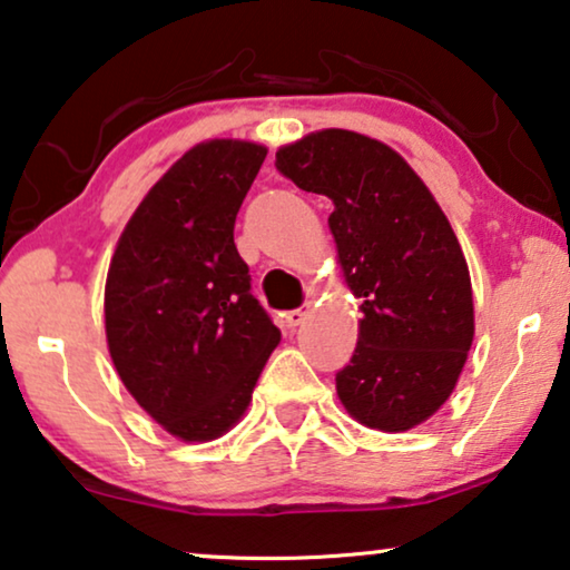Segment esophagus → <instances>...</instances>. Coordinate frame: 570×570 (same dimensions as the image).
<instances>
[{
  "label": "esophagus",
  "mask_w": 570,
  "mask_h": 570,
  "mask_svg": "<svg viewBox=\"0 0 570 570\" xmlns=\"http://www.w3.org/2000/svg\"><path fill=\"white\" fill-rule=\"evenodd\" d=\"M308 311H311L308 303H306V306H301V308L287 311V314H285V326H287V330H295V326H301L303 322H306Z\"/></svg>",
  "instance_id": "34e87169"
}]
</instances>
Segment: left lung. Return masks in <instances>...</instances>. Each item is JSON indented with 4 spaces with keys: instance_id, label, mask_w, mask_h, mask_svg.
I'll return each instance as SVG.
<instances>
[{
    "instance_id": "obj_1",
    "label": "left lung",
    "mask_w": 570,
    "mask_h": 570,
    "mask_svg": "<svg viewBox=\"0 0 570 570\" xmlns=\"http://www.w3.org/2000/svg\"><path fill=\"white\" fill-rule=\"evenodd\" d=\"M279 174L324 194L361 332L337 373L345 410L365 428L410 431L454 392L474 337L472 283L451 225L392 147L322 129L277 150Z\"/></svg>"
}]
</instances>
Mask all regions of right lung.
I'll use <instances>...</instances> for the list:
<instances>
[{
	"mask_svg": "<svg viewBox=\"0 0 570 570\" xmlns=\"http://www.w3.org/2000/svg\"><path fill=\"white\" fill-rule=\"evenodd\" d=\"M267 147L209 139L139 202L106 279V340L139 407L181 441L244 415L279 330L252 295L233 228Z\"/></svg>",
	"mask_w": 570,
	"mask_h": 570,
	"instance_id": "add662e5",
	"label": "right lung"
}]
</instances>
